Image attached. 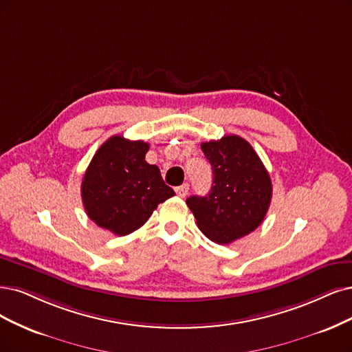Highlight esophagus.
<instances>
[{"instance_id":"1","label":"esophagus","mask_w":352,"mask_h":352,"mask_svg":"<svg viewBox=\"0 0 352 352\" xmlns=\"http://www.w3.org/2000/svg\"><path fill=\"white\" fill-rule=\"evenodd\" d=\"M188 190H190V186L186 183V184H183V186L177 187V188H175V192H177L178 197H186L187 194H188Z\"/></svg>"}]
</instances>
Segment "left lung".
<instances>
[{
    "label": "left lung",
    "mask_w": 352,
    "mask_h": 352,
    "mask_svg": "<svg viewBox=\"0 0 352 352\" xmlns=\"http://www.w3.org/2000/svg\"><path fill=\"white\" fill-rule=\"evenodd\" d=\"M201 151L212 165L213 186L207 196H191L186 203L204 235L226 245L263 223L272 197L271 178L254 148L241 136L203 142Z\"/></svg>",
    "instance_id": "1"
}]
</instances>
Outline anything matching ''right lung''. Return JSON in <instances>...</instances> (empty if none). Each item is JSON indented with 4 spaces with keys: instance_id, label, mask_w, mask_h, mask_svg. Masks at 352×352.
Returning a JSON list of instances; mask_svg holds the SVG:
<instances>
[{
    "instance_id": "1",
    "label": "right lung",
    "mask_w": 352,
    "mask_h": 352,
    "mask_svg": "<svg viewBox=\"0 0 352 352\" xmlns=\"http://www.w3.org/2000/svg\"><path fill=\"white\" fill-rule=\"evenodd\" d=\"M149 143L111 136L91 160L81 197L88 217L114 235L124 236L145 225L152 212L175 196L160 168L145 161Z\"/></svg>"
}]
</instances>
